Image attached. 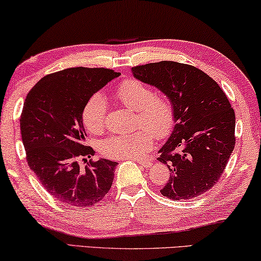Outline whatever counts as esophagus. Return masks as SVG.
<instances>
[{"instance_id": "1", "label": "esophagus", "mask_w": 261, "mask_h": 261, "mask_svg": "<svg viewBox=\"0 0 261 261\" xmlns=\"http://www.w3.org/2000/svg\"><path fill=\"white\" fill-rule=\"evenodd\" d=\"M137 164L141 165L142 168H145V169H149L151 165H152V162L151 161H137Z\"/></svg>"}]
</instances>
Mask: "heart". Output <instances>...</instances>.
<instances>
[{
  "instance_id": "1",
  "label": "heart",
  "mask_w": 261,
  "mask_h": 261,
  "mask_svg": "<svg viewBox=\"0 0 261 261\" xmlns=\"http://www.w3.org/2000/svg\"><path fill=\"white\" fill-rule=\"evenodd\" d=\"M120 103L137 111L136 126H142L130 134L110 136L100 142L99 151L111 159H138L153 146V137L165 139L176 125V108L165 93H154L144 82L129 79L122 82L115 90ZM108 106L102 93L89 97L82 110V122L90 134L98 135L106 130Z\"/></svg>"
}]
</instances>
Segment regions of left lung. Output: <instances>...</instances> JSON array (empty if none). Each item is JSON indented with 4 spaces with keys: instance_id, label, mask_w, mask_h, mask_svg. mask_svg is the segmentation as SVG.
I'll use <instances>...</instances> for the list:
<instances>
[{
    "instance_id": "obj_1",
    "label": "left lung",
    "mask_w": 261,
    "mask_h": 261,
    "mask_svg": "<svg viewBox=\"0 0 261 261\" xmlns=\"http://www.w3.org/2000/svg\"><path fill=\"white\" fill-rule=\"evenodd\" d=\"M136 79L158 88L176 108V125L159 152L170 178L161 190L186 200L219 181L236 145V115L217 82L193 65L173 61L137 65Z\"/></svg>"
}]
</instances>
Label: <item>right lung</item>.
Instances as JSON below:
<instances>
[{
	"label": "right lung",
	"instance_id": "right-lung-1",
	"mask_svg": "<svg viewBox=\"0 0 261 261\" xmlns=\"http://www.w3.org/2000/svg\"><path fill=\"white\" fill-rule=\"evenodd\" d=\"M120 75L106 68H69L44 76L27 95L21 135L27 162L43 188L58 201L85 208L111 189L118 163L92 159L85 145L82 110L89 97Z\"/></svg>",
	"mask_w": 261,
	"mask_h": 261
}]
</instances>
